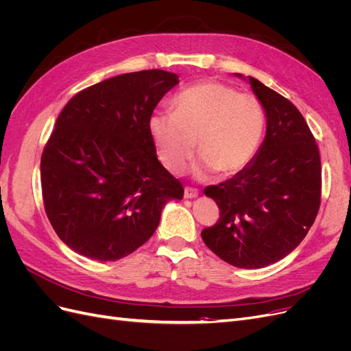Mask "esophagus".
Wrapping results in <instances>:
<instances>
[{"mask_svg":"<svg viewBox=\"0 0 351 351\" xmlns=\"http://www.w3.org/2000/svg\"><path fill=\"white\" fill-rule=\"evenodd\" d=\"M199 196V192L196 189H192V187H186L184 189V197L186 199H196Z\"/></svg>","mask_w":351,"mask_h":351,"instance_id":"1","label":"esophagus"}]
</instances>
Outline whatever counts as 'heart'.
Returning <instances> with one entry per match:
<instances>
[{
    "instance_id": "heart-1",
    "label": "heart",
    "mask_w": 351,
    "mask_h": 351,
    "mask_svg": "<svg viewBox=\"0 0 351 351\" xmlns=\"http://www.w3.org/2000/svg\"><path fill=\"white\" fill-rule=\"evenodd\" d=\"M173 114L155 112L147 121L151 141L162 167L184 173L195 142L202 156L195 173L206 180L215 171L232 177L244 171L256 155L265 129L261 102L249 93L218 82H202L180 92Z\"/></svg>"
}]
</instances>
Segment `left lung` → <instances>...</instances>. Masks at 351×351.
<instances>
[{"instance_id": "left-lung-1", "label": "left lung", "mask_w": 351, "mask_h": 351, "mask_svg": "<svg viewBox=\"0 0 351 351\" xmlns=\"http://www.w3.org/2000/svg\"><path fill=\"white\" fill-rule=\"evenodd\" d=\"M267 134L249 167L205 189L217 202L219 219L202 240L232 267L256 269L291 253L311 230L321 204V158L303 115L282 95L254 77Z\"/></svg>"}]
</instances>
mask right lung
I'll return each instance as SVG.
<instances>
[{"instance_id": "add662e5", "label": "right lung", "mask_w": 351, "mask_h": 351, "mask_svg": "<svg viewBox=\"0 0 351 351\" xmlns=\"http://www.w3.org/2000/svg\"><path fill=\"white\" fill-rule=\"evenodd\" d=\"M178 76L125 73L79 92L58 115L40 159L44 205L62 243L84 258L119 261L158 228L182 183L158 161L147 121Z\"/></svg>"}]
</instances>
